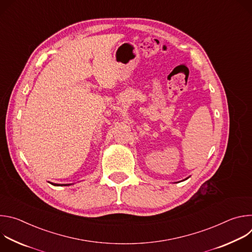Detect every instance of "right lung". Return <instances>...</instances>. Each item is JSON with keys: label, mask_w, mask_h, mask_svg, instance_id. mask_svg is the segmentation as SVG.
I'll use <instances>...</instances> for the list:
<instances>
[{"label": "right lung", "mask_w": 252, "mask_h": 252, "mask_svg": "<svg viewBox=\"0 0 252 252\" xmlns=\"http://www.w3.org/2000/svg\"><path fill=\"white\" fill-rule=\"evenodd\" d=\"M53 185H54V186H62V187H63H63H66V186H69V185H57V184H53Z\"/></svg>", "instance_id": "1"}]
</instances>
